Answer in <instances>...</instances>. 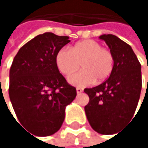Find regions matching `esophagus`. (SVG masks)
<instances>
[{
  "mask_svg": "<svg viewBox=\"0 0 148 148\" xmlns=\"http://www.w3.org/2000/svg\"><path fill=\"white\" fill-rule=\"evenodd\" d=\"M76 92H77L78 94H79V93H81V92H83V89L80 88V87H77V88H76Z\"/></svg>",
  "mask_w": 148,
  "mask_h": 148,
  "instance_id": "esophagus-1",
  "label": "esophagus"
}]
</instances>
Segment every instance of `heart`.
Here are the masks:
<instances>
[{
    "label": "heart",
    "mask_w": 148,
    "mask_h": 148,
    "mask_svg": "<svg viewBox=\"0 0 148 148\" xmlns=\"http://www.w3.org/2000/svg\"><path fill=\"white\" fill-rule=\"evenodd\" d=\"M56 64L60 73L66 77L81 66L83 70L71 76L69 82L76 86H85L95 79L103 81L110 76L114 68V56L99 42L86 39L71 46L69 50L60 49L56 56Z\"/></svg>",
    "instance_id": "b5f03b06"
}]
</instances>
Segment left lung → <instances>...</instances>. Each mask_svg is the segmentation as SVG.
Instances as JSON below:
<instances>
[{"label": "left lung", "instance_id": "1", "mask_svg": "<svg viewBox=\"0 0 148 148\" xmlns=\"http://www.w3.org/2000/svg\"><path fill=\"white\" fill-rule=\"evenodd\" d=\"M114 56V68L102 84L86 88L89 103L85 111L98 133H116L135 112L141 91V66L130 45L112 34L101 35Z\"/></svg>", "mask_w": 148, "mask_h": 148}]
</instances>
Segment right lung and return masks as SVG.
<instances>
[{"label": "right lung", "mask_w": 148, "mask_h": 148, "mask_svg": "<svg viewBox=\"0 0 148 148\" xmlns=\"http://www.w3.org/2000/svg\"><path fill=\"white\" fill-rule=\"evenodd\" d=\"M69 42V37L52 32L38 35L19 49L10 68L8 92L13 108L20 124L35 135L57 132L66 106L76 97V88L56 64L57 52Z\"/></svg>", "instance_id": "add662e5"}]
</instances>
